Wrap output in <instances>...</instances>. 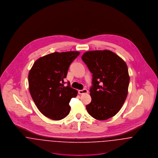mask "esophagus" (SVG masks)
Segmentation results:
<instances>
[{"instance_id": "34e87169", "label": "esophagus", "mask_w": 158, "mask_h": 158, "mask_svg": "<svg viewBox=\"0 0 158 158\" xmlns=\"http://www.w3.org/2000/svg\"><path fill=\"white\" fill-rule=\"evenodd\" d=\"M88 92V90L86 89H84L83 90H78V94H87Z\"/></svg>"}]
</instances>
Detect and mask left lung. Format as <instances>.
Listing matches in <instances>:
<instances>
[{
    "label": "left lung",
    "instance_id": "obj_1",
    "mask_svg": "<svg viewBox=\"0 0 158 158\" xmlns=\"http://www.w3.org/2000/svg\"><path fill=\"white\" fill-rule=\"evenodd\" d=\"M81 59L93 77L92 100L86 110L95 119L107 120L120 110L127 98L130 83L127 65L108 50L86 52Z\"/></svg>",
    "mask_w": 158,
    "mask_h": 158
}]
</instances>
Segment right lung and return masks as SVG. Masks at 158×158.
<instances>
[{"label":"right lung","mask_w":158,"mask_h":158,"mask_svg":"<svg viewBox=\"0 0 158 158\" xmlns=\"http://www.w3.org/2000/svg\"><path fill=\"white\" fill-rule=\"evenodd\" d=\"M78 51L54 52L38 58L28 73V88L36 107L45 117L54 120L66 117L70 111V99L78 91L64 86L71 63Z\"/></svg>","instance_id":"obj_1"}]
</instances>
